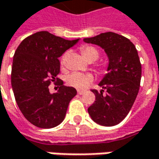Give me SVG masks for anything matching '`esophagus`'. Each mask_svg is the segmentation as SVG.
<instances>
[{"instance_id":"obj_1","label":"esophagus","mask_w":159,"mask_h":159,"mask_svg":"<svg viewBox=\"0 0 159 159\" xmlns=\"http://www.w3.org/2000/svg\"><path fill=\"white\" fill-rule=\"evenodd\" d=\"M77 93H78V94H84V91H83V90H78Z\"/></svg>"}]
</instances>
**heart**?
Instances as JSON below:
<instances>
[{"mask_svg": "<svg viewBox=\"0 0 159 159\" xmlns=\"http://www.w3.org/2000/svg\"><path fill=\"white\" fill-rule=\"evenodd\" d=\"M81 53L87 61H94L99 57V51L97 48L92 45H83L80 48ZM65 56L64 55L61 58V64L63 65L65 63ZM102 71H105V68L101 67ZM94 81V76L90 74H79V73H74L70 75L67 78L66 82L69 85L76 88V89H84L86 88L90 84H92Z\"/></svg>", "mask_w": 159, "mask_h": 159, "instance_id": "obj_1", "label": "heart"}]
</instances>
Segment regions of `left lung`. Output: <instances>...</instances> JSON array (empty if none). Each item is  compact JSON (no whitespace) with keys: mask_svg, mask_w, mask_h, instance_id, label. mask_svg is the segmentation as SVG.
Masks as SVG:
<instances>
[{"mask_svg":"<svg viewBox=\"0 0 159 159\" xmlns=\"http://www.w3.org/2000/svg\"><path fill=\"white\" fill-rule=\"evenodd\" d=\"M84 41L102 47L109 59L108 73L99 83L103 89L92 90L95 100L88 113L101 125H116L127 116L139 91L142 69L136 46L129 39L112 32Z\"/></svg>","mask_w":159,"mask_h":159,"instance_id":"1","label":"left lung"}]
</instances>
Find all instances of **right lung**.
<instances>
[{
    "instance_id": "obj_1",
    "label": "right lung",
    "mask_w": 159,
    "mask_h": 159,
    "mask_svg": "<svg viewBox=\"0 0 159 159\" xmlns=\"http://www.w3.org/2000/svg\"><path fill=\"white\" fill-rule=\"evenodd\" d=\"M78 41L42 31L22 40L15 51L11 75L15 101L24 117L37 127L52 128L61 124L77 94L75 88L63 85L56 76L60 73L58 58ZM55 80L61 86L51 94L48 86Z\"/></svg>"
}]
</instances>
